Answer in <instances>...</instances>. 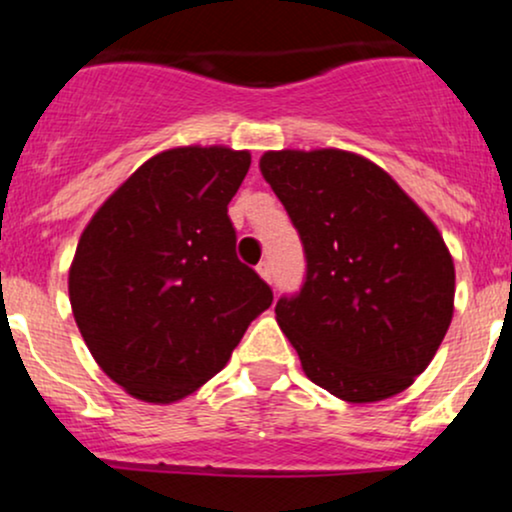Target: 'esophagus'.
<instances>
[{"label": "esophagus", "instance_id": "34e87169", "mask_svg": "<svg viewBox=\"0 0 512 512\" xmlns=\"http://www.w3.org/2000/svg\"><path fill=\"white\" fill-rule=\"evenodd\" d=\"M257 274H260L264 281H272V264L260 262V264H257Z\"/></svg>", "mask_w": 512, "mask_h": 512}]
</instances>
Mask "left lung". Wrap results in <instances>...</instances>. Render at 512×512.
<instances>
[{
	"label": "left lung",
	"mask_w": 512,
	"mask_h": 512,
	"mask_svg": "<svg viewBox=\"0 0 512 512\" xmlns=\"http://www.w3.org/2000/svg\"><path fill=\"white\" fill-rule=\"evenodd\" d=\"M260 170L308 260L301 293L276 303L303 373L351 404L407 390L455 310V264L436 223L351 151H264Z\"/></svg>",
	"instance_id": "obj_1"
}]
</instances>
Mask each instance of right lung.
I'll return each instance as SVG.
<instances>
[{"label": "right lung", "mask_w": 512, "mask_h": 512, "mask_svg": "<svg viewBox=\"0 0 512 512\" xmlns=\"http://www.w3.org/2000/svg\"><path fill=\"white\" fill-rule=\"evenodd\" d=\"M250 151L175 146L142 163L86 223L69 303L127 395L173 404L226 366L272 289L236 257L228 202Z\"/></svg>", "instance_id": "obj_1"}]
</instances>
